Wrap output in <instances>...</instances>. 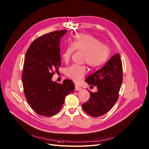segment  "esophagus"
Here are the masks:
<instances>
[{"label":"esophagus","mask_w":149,"mask_h":149,"mask_svg":"<svg viewBox=\"0 0 149 149\" xmlns=\"http://www.w3.org/2000/svg\"><path fill=\"white\" fill-rule=\"evenodd\" d=\"M81 90V87H79V86H77V85H75V91H78V90Z\"/></svg>","instance_id":"1"}]
</instances>
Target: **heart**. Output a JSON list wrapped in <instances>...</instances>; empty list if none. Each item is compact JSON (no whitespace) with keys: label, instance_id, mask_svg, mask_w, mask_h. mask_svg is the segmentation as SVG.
<instances>
[{"label":"heart","instance_id":"b5f03b06","mask_svg":"<svg viewBox=\"0 0 149 149\" xmlns=\"http://www.w3.org/2000/svg\"><path fill=\"white\" fill-rule=\"evenodd\" d=\"M84 52L83 62L87 63L93 68H97L103 65L109 58L111 50L106 45L91 35L83 33L76 34L71 43L62 52V57L64 62L68 61L75 50ZM87 72L84 65L73 64L65 69V74L77 82L83 78Z\"/></svg>","mask_w":149,"mask_h":149}]
</instances>
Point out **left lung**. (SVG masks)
Returning a JSON list of instances; mask_svg holds the SVG:
<instances>
[{
  "label": "left lung",
  "instance_id": "8db88e82",
  "mask_svg": "<svg viewBox=\"0 0 149 149\" xmlns=\"http://www.w3.org/2000/svg\"><path fill=\"white\" fill-rule=\"evenodd\" d=\"M123 79V65L117 53L101 69L86 78L91 87H97V91L90 92L89 100L82 104L83 110L93 117L102 116L110 111L118 99Z\"/></svg>",
  "mask_w": 149,
  "mask_h": 149
}]
</instances>
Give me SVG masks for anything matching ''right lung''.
Segmentation results:
<instances>
[{
    "instance_id": "1",
    "label": "right lung",
    "mask_w": 149,
    "mask_h": 149,
    "mask_svg": "<svg viewBox=\"0 0 149 149\" xmlns=\"http://www.w3.org/2000/svg\"><path fill=\"white\" fill-rule=\"evenodd\" d=\"M66 30L55 31L36 38L26 52L22 81L26 101L37 114L52 116L57 114L68 94L72 93V81L62 84L52 78L61 66L60 40Z\"/></svg>"
}]
</instances>
